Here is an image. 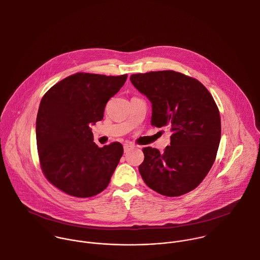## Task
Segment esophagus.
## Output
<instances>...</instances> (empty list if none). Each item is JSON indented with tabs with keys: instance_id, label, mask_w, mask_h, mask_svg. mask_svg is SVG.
Segmentation results:
<instances>
[{
	"instance_id": "esophagus-1",
	"label": "esophagus",
	"mask_w": 260,
	"mask_h": 260,
	"mask_svg": "<svg viewBox=\"0 0 260 260\" xmlns=\"http://www.w3.org/2000/svg\"><path fill=\"white\" fill-rule=\"evenodd\" d=\"M136 147H137V146H135V145H133V144H129V143L125 144V145H124V147H123V149H124V153L129 152L132 149H134V148H136Z\"/></svg>"
}]
</instances>
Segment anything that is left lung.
Returning <instances> with one entry per match:
<instances>
[{
	"instance_id": "obj_1",
	"label": "left lung",
	"mask_w": 260,
	"mask_h": 260,
	"mask_svg": "<svg viewBox=\"0 0 260 260\" xmlns=\"http://www.w3.org/2000/svg\"><path fill=\"white\" fill-rule=\"evenodd\" d=\"M131 81L152 103L151 124L168 126L172 134L163 153L143 149V180L165 197L193 190L211 170L221 140V117L212 94L197 79L175 71L134 74Z\"/></svg>"
}]
</instances>
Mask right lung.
I'll return each instance as SVG.
<instances>
[{
	"label": "right lung",
	"instance_id": "obj_1",
	"mask_svg": "<svg viewBox=\"0 0 260 260\" xmlns=\"http://www.w3.org/2000/svg\"><path fill=\"white\" fill-rule=\"evenodd\" d=\"M126 78L76 73L43 95L36 117L39 164L45 178L62 192L91 198L109 184L122 145L99 148L89 125L103 119L106 103Z\"/></svg>",
	"mask_w": 260,
	"mask_h": 260
}]
</instances>
